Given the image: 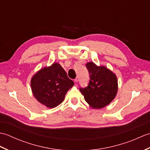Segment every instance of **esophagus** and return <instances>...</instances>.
Listing matches in <instances>:
<instances>
[{
	"instance_id": "obj_1",
	"label": "esophagus",
	"mask_w": 150,
	"mask_h": 150,
	"mask_svg": "<svg viewBox=\"0 0 150 150\" xmlns=\"http://www.w3.org/2000/svg\"><path fill=\"white\" fill-rule=\"evenodd\" d=\"M74 81L75 82H77L78 81H79V77H76L75 79V80H74Z\"/></svg>"
}]
</instances>
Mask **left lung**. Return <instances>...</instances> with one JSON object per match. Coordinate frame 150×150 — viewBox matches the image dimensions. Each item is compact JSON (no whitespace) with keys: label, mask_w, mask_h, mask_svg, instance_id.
<instances>
[{"label":"left lung","mask_w":150,"mask_h":150,"mask_svg":"<svg viewBox=\"0 0 150 150\" xmlns=\"http://www.w3.org/2000/svg\"><path fill=\"white\" fill-rule=\"evenodd\" d=\"M90 73L86 87L80 88L85 100L94 108L100 109L109 104L117 92L116 75L104 66H97L93 62L86 65Z\"/></svg>","instance_id":"1"}]
</instances>
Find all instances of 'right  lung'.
<instances>
[{
  "label": "right lung",
  "mask_w": 150,
  "mask_h": 150,
  "mask_svg": "<svg viewBox=\"0 0 150 150\" xmlns=\"http://www.w3.org/2000/svg\"><path fill=\"white\" fill-rule=\"evenodd\" d=\"M74 82L58 63L41 69L31 79L33 95L40 103L50 108L62 103L65 95Z\"/></svg>",
  "instance_id": "add662e5"
}]
</instances>
